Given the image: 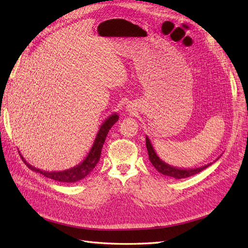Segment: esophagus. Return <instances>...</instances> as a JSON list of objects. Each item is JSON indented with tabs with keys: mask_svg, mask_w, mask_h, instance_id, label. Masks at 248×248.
Here are the masks:
<instances>
[{
	"mask_svg": "<svg viewBox=\"0 0 248 248\" xmlns=\"http://www.w3.org/2000/svg\"><path fill=\"white\" fill-rule=\"evenodd\" d=\"M126 109H127V111H130V110H131L130 108H129V106H127V108H126Z\"/></svg>",
	"mask_w": 248,
	"mask_h": 248,
	"instance_id": "34e87169",
	"label": "esophagus"
}]
</instances>
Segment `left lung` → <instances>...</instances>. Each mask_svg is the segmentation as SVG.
<instances>
[{"label":"left lung","mask_w":248,"mask_h":248,"mask_svg":"<svg viewBox=\"0 0 248 248\" xmlns=\"http://www.w3.org/2000/svg\"><path fill=\"white\" fill-rule=\"evenodd\" d=\"M146 148L148 152L149 161L152 162V164L155 166V170H158L160 173L164 174V176L170 177L173 179H184L187 177H191V176H194V174L199 173L203 170H205V168H207L208 166L213 164V163H208L207 165H204L201 167H196V168H188V170H187V168H178V167L171 166L159 158V155H156V153L155 152L153 145H152V143H150V140L147 136H146Z\"/></svg>","instance_id":"obj_1"}]
</instances>
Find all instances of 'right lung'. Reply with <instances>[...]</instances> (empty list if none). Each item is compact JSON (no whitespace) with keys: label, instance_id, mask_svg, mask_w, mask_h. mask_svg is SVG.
<instances>
[{"label":"right lung","instance_id":"obj_1","mask_svg":"<svg viewBox=\"0 0 248 248\" xmlns=\"http://www.w3.org/2000/svg\"><path fill=\"white\" fill-rule=\"evenodd\" d=\"M119 119V116L117 113H112L111 116L108 117L103 124L100 126V129L96 134V137L94 139V142L93 144L92 148H90V152L88 153L87 156L84 159L80 164H78L77 166L69 168L67 170H62V171H46V170H39V168H35L34 166L30 165L29 163L26 162V160L23 158L22 155V159L25 162V164L30 168V170L39 172L41 174H43L46 178L52 179L54 181H59V182H65V183H75L87 177L90 173L95 165L98 164V162L100 160L101 156V150L102 147H103V144L105 142L106 136L108 134V131L112 127L113 124L117 122Z\"/></svg>","mask_w":248,"mask_h":248}]
</instances>
